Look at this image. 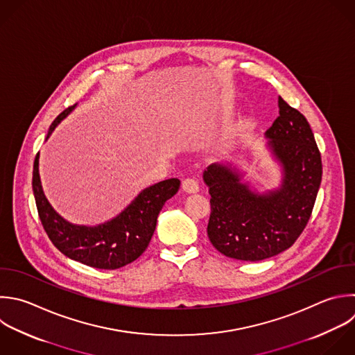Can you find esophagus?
Segmentation results:
<instances>
[{
	"mask_svg": "<svg viewBox=\"0 0 355 355\" xmlns=\"http://www.w3.org/2000/svg\"><path fill=\"white\" fill-rule=\"evenodd\" d=\"M182 189L189 193V194H193V193H198L200 190V186H198V182L196 179H191V178H187L182 182Z\"/></svg>",
	"mask_w": 355,
	"mask_h": 355,
	"instance_id": "esophagus-1",
	"label": "esophagus"
}]
</instances>
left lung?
<instances>
[{"label":"left lung","mask_w":355,"mask_h":355,"mask_svg":"<svg viewBox=\"0 0 355 355\" xmlns=\"http://www.w3.org/2000/svg\"><path fill=\"white\" fill-rule=\"evenodd\" d=\"M279 116L265 132V148L277 165L276 187L258 190L237 161L212 164L202 179L211 194L207 233L223 255L262 261L293 245L304 230L320 186L322 161L305 116L282 97Z\"/></svg>","instance_id":"obj_1"}]
</instances>
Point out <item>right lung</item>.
<instances>
[{
  "label": "right lung",
  "instance_id": "add662e5",
  "mask_svg": "<svg viewBox=\"0 0 355 355\" xmlns=\"http://www.w3.org/2000/svg\"><path fill=\"white\" fill-rule=\"evenodd\" d=\"M76 105L57 116L49 129L46 141ZM39 159L37 154L33 166V193L44 230L64 255L98 269H118L137 259L154 234L159 211L180 187L179 179L162 180L141 190L112 219L92 226L76 225L61 216L47 200L40 180Z\"/></svg>",
  "mask_w": 355,
  "mask_h": 355
}]
</instances>
